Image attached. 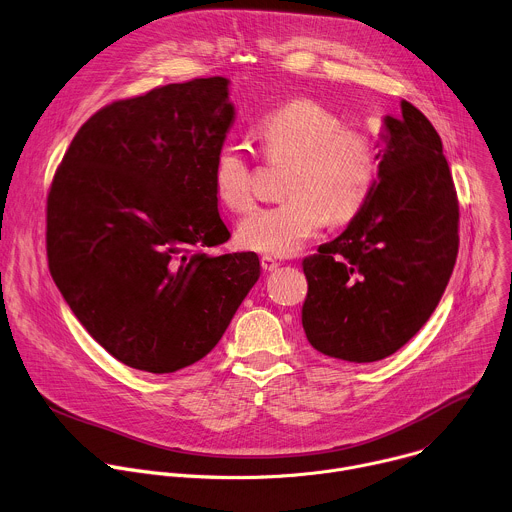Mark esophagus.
<instances>
[{"label": "esophagus", "mask_w": 512, "mask_h": 512, "mask_svg": "<svg viewBox=\"0 0 512 512\" xmlns=\"http://www.w3.org/2000/svg\"><path fill=\"white\" fill-rule=\"evenodd\" d=\"M260 264H262V270L264 272H274L280 264L274 260V258H270V256H264L262 260H260Z\"/></svg>", "instance_id": "34e87169"}]
</instances>
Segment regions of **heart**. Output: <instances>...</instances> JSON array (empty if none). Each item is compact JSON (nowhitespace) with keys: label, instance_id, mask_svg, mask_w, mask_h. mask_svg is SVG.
<instances>
[{"label":"heart","instance_id":"heart-1","mask_svg":"<svg viewBox=\"0 0 512 512\" xmlns=\"http://www.w3.org/2000/svg\"><path fill=\"white\" fill-rule=\"evenodd\" d=\"M254 139L270 165L288 163L286 201L246 218L238 242L264 256H290L321 228L351 222L367 203L379 173L371 137L341 127V119L311 98H294L268 113ZM214 191L224 208L246 214L254 206L252 165L238 145L218 149Z\"/></svg>","mask_w":512,"mask_h":512}]
</instances>
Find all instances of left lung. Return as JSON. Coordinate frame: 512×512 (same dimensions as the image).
I'll return each mask as SVG.
<instances>
[{"mask_svg":"<svg viewBox=\"0 0 512 512\" xmlns=\"http://www.w3.org/2000/svg\"><path fill=\"white\" fill-rule=\"evenodd\" d=\"M385 119L379 183L333 242L302 260V327L323 355L371 363L430 319L458 256V195L442 141L412 102Z\"/></svg>","mask_w":512,"mask_h":512,"instance_id":"8db88e82","label":"left lung"}]
</instances>
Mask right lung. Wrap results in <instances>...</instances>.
I'll list each match as a JSON object with an SVG mask.
<instances>
[{
    "label": "right lung",
    "mask_w": 512,
    "mask_h": 512,
    "mask_svg": "<svg viewBox=\"0 0 512 512\" xmlns=\"http://www.w3.org/2000/svg\"><path fill=\"white\" fill-rule=\"evenodd\" d=\"M234 123L228 80L115 100L74 135L46 201L50 274L117 361L173 373L206 357L260 276L230 240L212 167Z\"/></svg>",
    "instance_id": "1"
}]
</instances>
